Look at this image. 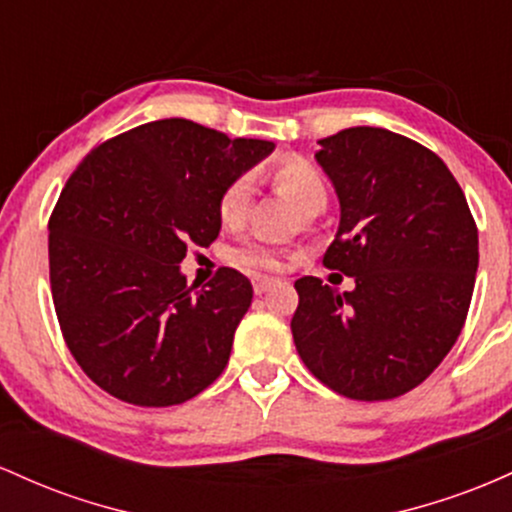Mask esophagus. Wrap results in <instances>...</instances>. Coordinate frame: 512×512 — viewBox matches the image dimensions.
<instances>
[{
  "instance_id": "obj_1",
  "label": "esophagus",
  "mask_w": 512,
  "mask_h": 512,
  "mask_svg": "<svg viewBox=\"0 0 512 512\" xmlns=\"http://www.w3.org/2000/svg\"><path fill=\"white\" fill-rule=\"evenodd\" d=\"M273 285H275L273 278H263V275H256V278H254V292H256V295H263V292L271 290Z\"/></svg>"
}]
</instances>
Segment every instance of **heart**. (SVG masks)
Returning a JSON list of instances; mask_svg holds the SVG:
<instances>
[{"label":"heart","mask_w":512,"mask_h":512,"mask_svg":"<svg viewBox=\"0 0 512 512\" xmlns=\"http://www.w3.org/2000/svg\"><path fill=\"white\" fill-rule=\"evenodd\" d=\"M273 179L304 212L321 210L326 205L324 179L312 164L302 162V159L290 157L278 162L273 169ZM251 195H254V186H251L249 176H239L229 183L220 195L222 225L237 227L244 222L251 205ZM232 261L241 268H249V271H280L285 266V251L266 239H244L232 251Z\"/></svg>","instance_id":"obj_1"}]
</instances>
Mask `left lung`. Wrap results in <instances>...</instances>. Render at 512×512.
<instances>
[{"label":"left lung","mask_w":512,"mask_h":512,"mask_svg":"<svg viewBox=\"0 0 512 512\" xmlns=\"http://www.w3.org/2000/svg\"><path fill=\"white\" fill-rule=\"evenodd\" d=\"M319 145L314 159L341 208L324 266L355 278V287L297 280L292 338L333 392L394 399L455 346L472 302L479 232L445 162L409 137L348 128Z\"/></svg>","instance_id":"1"}]
</instances>
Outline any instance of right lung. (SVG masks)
Returning <instances> with one entry per match:
<instances>
[{"instance_id":"add662e5","label":"right lung","mask_w":512,"mask_h":512,"mask_svg":"<svg viewBox=\"0 0 512 512\" xmlns=\"http://www.w3.org/2000/svg\"><path fill=\"white\" fill-rule=\"evenodd\" d=\"M275 149L166 118L103 142L77 166L50 217V287L74 360L103 392L174 406L225 370L254 287L222 268L186 285L188 246L220 234V195Z\"/></svg>"}]
</instances>
